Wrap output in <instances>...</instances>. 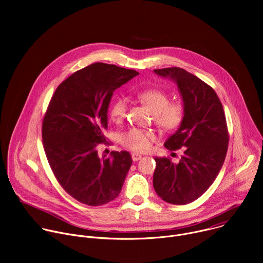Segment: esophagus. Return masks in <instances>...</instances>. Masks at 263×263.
I'll list each match as a JSON object with an SVG mask.
<instances>
[{
  "label": "esophagus",
  "mask_w": 263,
  "mask_h": 263,
  "mask_svg": "<svg viewBox=\"0 0 263 263\" xmlns=\"http://www.w3.org/2000/svg\"><path fill=\"white\" fill-rule=\"evenodd\" d=\"M131 156H132V160L133 161H138V160L141 159V155L138 154V153H132Z\"/></svg>",
  "instance_id": "esophagus-1"
}]
</instances>
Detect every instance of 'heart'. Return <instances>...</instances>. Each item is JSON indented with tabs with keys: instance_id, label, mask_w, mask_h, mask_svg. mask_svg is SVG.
<instances>
[{
	"instance_id": "b5f03b06",
	"label": "heart",
	"mask_w": 263,
	"mask_h": 263,
	"mask_svg": "<svg viewBox=\"0 0 263 263\" xmlns=\"http://www.w3.org/2000/svg\"><path fill=\"white\" fill-rule=\"evenodd\" d=\"M137 99L145 105L153 114L155 124L164 132L177 130L183 123L185 108L180 102H170V96L160 89H145L137 92ZM127 111V101L118 98L110 106V118L112 121H122ZM155 133L151 130L131 128L120 135L121 143L134 152H144L155 140Z\"/></svg>"
}]
</instances>
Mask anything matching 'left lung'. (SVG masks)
I'll return each mask as SVG.
<instances>
[{"label":"left lung","instance_id":"obj_1","mask_svg":"<svg viewBox=\"0 0 263 263\" xmlns=\"http://www.w3.org/2000/svg\"><path fill=\"white\" fill-rule=\"evenodd\" d=\"M158 76L174 80L180 90L185 117L164 146L183 148L179 163L155 157L153 185L165 202L185 205L200 198L214 182L226 158L229 133L222 105L214 89L180 67L154 69Z\"/></svg>","mask_w":263,"mask_h":263}]
</instances>
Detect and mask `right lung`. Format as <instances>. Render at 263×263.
Segmentation results:
<instances>
[{
	"label": "right lung",
	"instance_id": "right-lung-1",
	"mask_svg": "<svg viewBox=\"0 0 263 263\" xmlns=\"http://www.w3.org/2000/svg\"><path fill=\"white\" fill-rule=\"evenodd\" d=\"M134 69L92 63L73 72L55 90L43 121L47 159L62 189L88 206L114 201L132 164L129 152L98 156L105 142L114 91L137 76Z\"/></svg>",
	"mask_w": 263,
	"mask_h": 263
}]
</instances>
